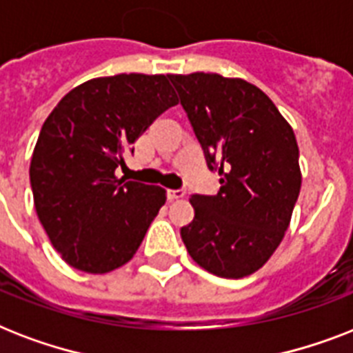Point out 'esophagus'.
Masks as SVG:
<instances>
[{
    "label": "esophagus",
    "mask_w": 353,
    "mask_h": 353,
    "mask_svg": "<svg viewBox=\"0 0 353 353\" xmlns=\"http://www.w3.org/2000/svg\"><path fill=\"white\" fill-rule=\"evenodd\" d=\"M185 190H183V188H177V190H174V188H168V190H166V198L170 199V201H174V199H181V198H185Z\"/></svg>",
    "instance_id": "esophagus-1"
}]
</instances>
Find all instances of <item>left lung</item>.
Instances as JSON below:
<instances>
[{
    "mask_svg": "<svg viewBox=\"0 0 353 353\" xmlns=\"http://www.w3.org/2000/svg\"><path fill=\"white\" fill-rule=\"evenodd\" d=\"M203 148L221 176L216 196L194 194L181 227L192 260L223 279L268 262L288 231L301 192L295 133L256 85L216 73L168 74Z\"/></svg>",
    "mask_w": 353,
    "mask_h": 353,
    "instance_id": "1",
    "label": "left lung"
}]
</instances>
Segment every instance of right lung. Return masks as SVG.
I'll list each match as a JSON object with an SVG mask.
<instances>
[{
    "mask_svg": "<svg viewBox=\"0 0 353 353\" xmlns=\"http://www.w3.org/2000/svg\"><path fill=\"white\" fill-rule=\"evenodd\" d=\"M176 104L165 74H115L71 90L43 122L30 188L41 225L71 268L101 274L132 260L166 192L117 179L115 170Z\"/></svg>",
    "mask_w": 353,
    "mask_h": 353,
    "instance_id": "1",
    "label": "right lung"
}]
</instances>
